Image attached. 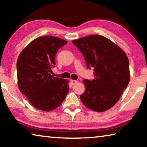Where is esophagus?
<instances>
[{
    "mask_svg": "<svg viewBox=\"0 0 147 147\" xmlns=\"http://www.w3.org/2000/svg\"><path fill=\"white\" fill-rule=\"evenodd\" d=\"M71 82L72 85H74V84H75L77 82V81L75 80H71Z\"/></svg>",
    "mask_w": 147,
    "mask_h": 147,
    "instance_id": "1",
    "label": "esophagus"
}]
</instances>
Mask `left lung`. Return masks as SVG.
<instances>
[{
    "label": "left lung",
    "instance_id": "left-lung-1",
    "mask_svg": "<svg viewBox=\"0 0 147 147\" xmlns=\"http://www.w3.org/2000/svg\"><path fill=\"white\" fill-rule=\"evenodd\" d=\"M72 42L83 54L87 67L94 71L93 80H83L86 91L80 95L82 102L98 112L111 108L130 81L127 56L120 47L100 35H91Z\"/></svg>",
    "mask_w": 147,
    "mask_h": 147
}]
</instances>
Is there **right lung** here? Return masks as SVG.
I'll list each match as a JSON object with an SVG mask.
<instances>
[{
    "instance_id": "1",
    "label": "right lung",
    "mask_w": 147,
    "mask_h": 147,
    "mask_svg": "<svg viewBox=\"0 0 147 147\" xmlns=\"http://www.w3.org/2000/svg\"><path fill=\"white\" fill-rule=\"evenodd\" d=\"M67 43L56 37H40L19 54L17 61L19 90L37 109L46 111L56 109L68 93L67 80L53 77L50 73L55 67L57 52Z\"/></svg>"
}]
</instances>
